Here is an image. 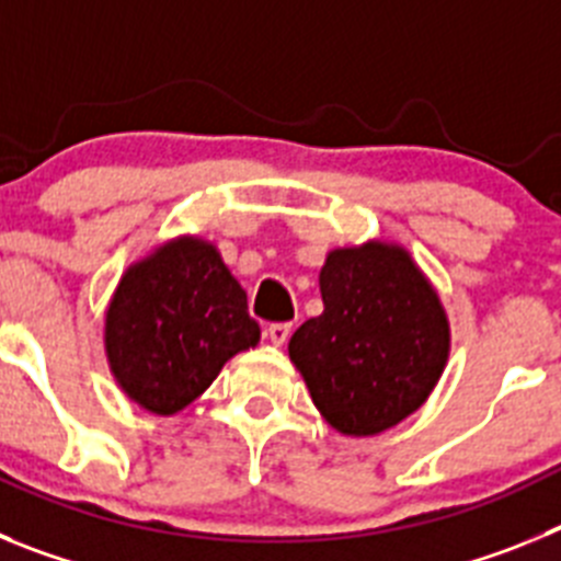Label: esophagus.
<instances>
[{
  "mask_svg": "<svg viewBox=\"0 0 561 561\" xmlns=\"http://www.w3.org/2000/svg\"><path fill=\"white\" fill-rule=\"evenodd\" d=\"M289 334H291L289 323H272V325H266V331H264V336L272 342V345H284V342L289 340Z\"/></svg>",
  "mask_w": 561,
  "mask_h": 561,
  "instance_id": "obj_1",
  "label": "esophagus"
}]
</instances>
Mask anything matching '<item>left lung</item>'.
<instances>
[{
	"instance_id": "1",
	"label": "left lung",
	"mask_w": 561,
	"mask_h": 561,
	"mask_svg": "<svg viewBox=\"0 0 561 561\" xmlns=\"http://www.w3.org/2000/svg\"><path fill=\"white\" fill-rule=\"evenodd\" d=\"M323 314L289 340L314 408L342 435H376L427 401L449 356V323L424 272L399 244L329 252Z\"/></svg>"
}]
</instances>
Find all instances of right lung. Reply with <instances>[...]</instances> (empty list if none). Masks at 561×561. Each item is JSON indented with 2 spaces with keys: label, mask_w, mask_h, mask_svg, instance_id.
Masks as SVG:
<instances>
[{
  "label": "right lung",
  "mask_w": 561,
  "mask_h": 561,
  "mask_svg": "<svg viewBox=\"0 0 561 561\" xmlns=\"http://www.w3.org/2000/svg\"><path fill=\"white\" fill-rule=\"evenodd\" d=\"M247 291L202 238H173L121 277L106 311L108 368L123 393L157 415L199 399L225 362L255 348Z\"/></svg>",
  "instance_id": "1"
}]
</instances>
